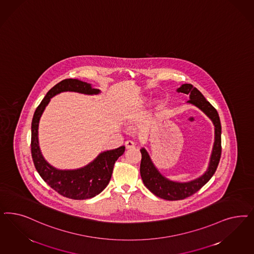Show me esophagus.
<instances>
[{"label":"esophagus","instance_id":"34e87169","mask_svg":"<svg viewBox=\"0 0 254 254\" xmlns=\"http://www.w3.org/2000/svg\"><path fill=\"white\" fill-rule=\"evenodd\" d=\"M134 147H135V144H134L132 141H131V140H128V141L125 142V147H126L127 149L133 148Z\"/></svg>","mask_w":254,"mask_h":254}]
</instances>
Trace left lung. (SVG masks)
Segmentation results:
<instances>
[{
    "mask_svg": "<svg viewBox=\"0 0 254 254\" xmlns=\"http://www.w3.org/2000/svg\"><path fill=\"white\" fill-rule=\"evenodd\" d=\"M177 91L188 94L190 100L187 103L201 109L212 121L215 127V141L207 170L201 177L188 182H178L166 179L156 168L147 150L144 147L140 149L142 154L140 175L145 186L156 196L169 201L185 199L202 188L216 172L221 155V125L217 110L191 84H183Z\"/></svg>",
    "mask_w": 254,
    "mask_h": 254,
    "instance_id": "left-lung-1",
    "label": "left lung"
}]
</instances>
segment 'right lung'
<instances>
[{"label": "right lung", "mask_w": 254, "mask_h": 254, "mask_svg": "<svg viewBox=\"0 0 254 254\" xmlns=\"http://www.w3.org/2000/svg\"><path fill=\"white\" fill-rule=\"evenodd\" d=\"M64 91H74L89 95L100 93V90L92 88L89 83L73 78L59 82L48 91L36 108L32 122L31 149L33 164L45 182L61 195L74 200L90 199L96 196L108 185L115 163L124 153L125 147L122 146L104 151L91 163L79 169L60 170L50 165L42 155L39 147L38 125L50 98Z\"/></svg>", "instance_id": "obj_1"}]
</instances>
